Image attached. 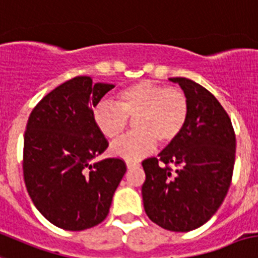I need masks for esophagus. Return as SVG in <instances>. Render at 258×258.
Instances as JSON below:
<instances>
[{
    "instance_id": "34e87169",
    "label": "esophagus",
    "mask_w": 258,
    "mask_h": 258,
    "mask_svg": "<svg viewBox=\"0 0 258 258\" xmlns=\"http://www.w3.org/2000/svg\"><path fill=\"white\" fill-rule=\"evenodd\" d=\"M137 162H134V161H128V160H127L126 161V166H127V169H132V167H135V166H137Z\"/></svg>"
}]
</instances>
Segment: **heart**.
I'll list each match as a JSON object with an SVG mask.
<instances>
[{
    "label": "heart",
    "instance_id": "heart-1",
    "mask_svg": "<svg viewBox=\"0 0 258 258\" xmlns=\"http://www.w3.org/2000/svg\"><path fill=\"white\" fill-rule=\"evenodd\" d=\"M187 99L176 88H164L141 81L117 93L116 103L102 102L96 107L93 118L99 131L108 139H117L134 118L137 131L113 142L111 152L128 161L149 154L156 141L166 145L174 141L186 123Z\"/></svg>",
    "mask_w": 258,
    "mask_h": 258
}]
</instances>
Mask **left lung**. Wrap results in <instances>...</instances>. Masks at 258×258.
Here are the masks:
<instances>
[{
  "label": "left lung",
  "instance_id": "obj_1",
  "mask_svg": "<svg viewBox=\"0 0 258 258\" xmlns=\"http://www.w3.org/2000/svg\"><path fill=\"white\" fill-rule=\"evenodd\" d=\"M187 99L186 123L159 154L142 161V201L161 228L189 232L212 218L229 189L236 159L231 118L216 97L186 78H169ZM175 166L172 170L169 165Z\"/></svg>",
  "mask_w": 258,
  "mask_h": 258
}]
</instances>
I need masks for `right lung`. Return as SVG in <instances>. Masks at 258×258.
<instances>
[{
	"label": "right lung",
	"mask_w": 258,
	"mask_h": 258,
	"mask_svg": "<svg viewBox=\"0 0 258 258\" xmlns=\"http://www.w3.org/2000/svg\"><path fill=\"white\" fill-rule=\"evenodd\" d=\"M76 77L50 92L32 109L24 137V179L37 211L54 226L83 231L106 219L126 164L92 162L108 147L93 107L113 88Z\"/></svg>",
	"instance_id": "right-lung-1"
}]
</instances>
